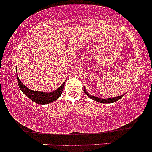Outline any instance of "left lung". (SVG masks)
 I'll use <instances>...</instances> for the list:
<instances>
[{"label":"left lung","instance_id":"1","mask_svg":"<svg viewBox=\"0 0 152 152\" xmlns=\"http://www.w3.org/2000/svg\"><path fill=\"white\" fill-rule=\"evenodd\" d=\"M85 93H86V94H87L88 96H89L90 98H91V99H93V100L94 101H96V102H100V103H104V104H109V103H113V102H117V101H118L119 99H120L124 95H122V96H118V97H115V98H109V99H101V98H98V97H95V96H91L87 92V91H86V89H85Z\"/></svg>","mask_w":152,"mask_h":152}]
</instances>
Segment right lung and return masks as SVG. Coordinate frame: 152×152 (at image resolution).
I'll list each match as a JSON object with an SVG mask.
<instances>
[{
    "instance_id": "obj_1",
    "label": "right lung",
    "mask_w": 152,
    "mask_h": 152,
    "mask_svg": "<svg viewBox=\"0 0 152 152\" xmlns=\"http://www.w3.org/2000/svg\"><path fill=\"white\" fill-rule=\"evenodd\" d=\"M17 77L18 85H19V88L21 89V91H22L27 97L30 98L31 100L39 104H49V103L54 102L56 99H58V98L60 97V96L61 95V94H62L64 86L65 83H64L58 89L53 91V92L43 93L39 92V91H32V90L27 88L25 86H24L23 83L19 80V77H18L17 76Z\"/></svg>"
}]
</instances>
